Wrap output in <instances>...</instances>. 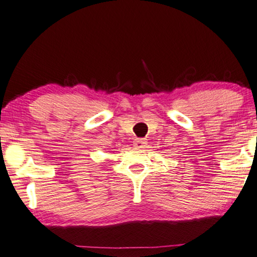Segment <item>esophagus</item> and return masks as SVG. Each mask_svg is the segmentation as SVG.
Wrapping results in <instances>:
<instances>
[{
	"instance_id": "1",
	"label": "esophagus",
	"mask_w": 257,
	"mask_h": 257,
	"mask_svg": "<svg viewBox=\"0 0 257 257\" xmlns=\"http://www.w3.org/2000/svg\"><path fill=\"white\" fill-rule=\"evenodd\" d=\"M146 144V141L143 140V138H137V140L134 142V145H135V148L137 149H143Z\"/></svg>"
}]
</instances>
